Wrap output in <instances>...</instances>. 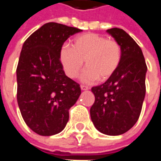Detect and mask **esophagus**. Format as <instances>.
I'll return each instance as SVG.
<instances>
[{
  "label": "esophagus",
  "mask_w": 161,
  "mask_h": 161,
  "mask_svg": "<svg viewBox=\"0 0 161 161\" xmlns=\"http://www.w3.org/2000/svg\"><path fill=\"white\" fill-rule=\"evenodd\" d=\"M80 88L82 91H87V90H89V89H90V88L88 87V86H86V85H81Z\"/></svg>",
  "instance_id": "esophagus-1"
}]
</instances>
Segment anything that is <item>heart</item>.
<instances>
[{"mask_svg":"<svg viewBox=\"0 0 161 161\" xmlns=\"http://www.w3.org/2000/svg\"><path fill=\"white\" fill-rule=\"evenodd\" d=\"M121 58L122 50L118 41L94 33L76 37L72 47L64 45L60 50L61 63L70 78L78 76L85 62L87 69L82 80L86 83L107 80L118 69Z\"/></svg>","mask_w":161,"mask_h":161,"instance_id":"heart-1","label":"heart"}]
</instances>
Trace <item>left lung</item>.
<instances>
[{"label":"left lung","instance_id":"8db88e82","mask_svg":"<svg viewBox=\"0 0 161 161\" xmlns=\"http://www.w3.org/2000/svg\"><path fill=\"white\" fill-rule=\"evenodd\" d=\"M120 43L122 58L118 69L101 85L92 87L95 102L91 121L108 135L124 134L138 121L146 94L147 67L141 47L121 28L107 30Z\"/></svg>","mask_w":161,"mask_h":161}]
</instances>
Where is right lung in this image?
Instances as JSON below:
<instances>
[{
    "label": "right lung",
    "mask_w": 161,
    "mask_h": 161,
    "mask_svg": "<svg viewBox=\"0 0 161 161\" xmlns=\"http://www.w3.org/2000/svg\"><path fill=\"white\" fill-rule=\"evenodd\" d=\"M82 30L49 22L24 42L17 73V102L26 124L43 136L58 134L69 120V109L79 97V84L64 74L60 50Z\"/></svg>",
    "instance_id": "1"
}]
</instances>
